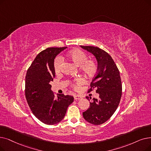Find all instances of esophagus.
Listing matches in <instances>:
<instances>
[{"label": "esophagus", "mask_w": 151, "mask_h": 151, "mask_svg": "<svg viewBox=\"0 0 151 151\" xmlns=\"http://www.w3.org/2000/svg\"><path fill=\"white\" fill-rule=\"evenodd\" d=\"M74 99H75V100H76V101L80 100V99H82V97H81V96H80V95H75V96H74Z\"/></svg>", "instance_id": "esophagus-1"}]
</instances>
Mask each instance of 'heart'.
<instances>
[{
	"mask_svg": "<svg viewBox=\"0 0 151 151\" xmlns=\"http://www.w3.org/2000/svg\"><path fill=\"white\" fill-rule=\"evenodd\" d=\"M68 59L73 63L76 66H80V69L82 73L88 78L93 77L97 70V65L96 62L91 59H87L88 55L81 50L75 49L70 52L67 54ZM62 60L60 57L55 58L54 63V70L56 74L59 73L61 70ZM84 83L81 78H76L71 83V86L75 89H79L80 86Z\"/></svg>",
	"mask_w": 151,
	"mask_h": 151,
	"instance_id": "heart-1",
	"label": "heart"
}]
</instances>
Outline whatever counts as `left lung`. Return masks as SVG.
<instances>
[{"instance_id":"1","label":"left lung","mask_w":151,"mask_h":151,"mask_svg":"<svg viewBox=\"0 0 151 151\" xmlns=\"http://www.w3.org/2000/svg\"><path fill=\"white\" fill-rule=\"evenodd\" d=\"M83 49L93 54L97 61V72L92 80L88 92L96 89L99 99L93 98L89 108L83 113L89 123L99 125L107 121L119 106L122 94L120 72L112 58L104 50L93 46H83ZM86 99L90 101L89 97Z\"/></svg>"}]
</instances>
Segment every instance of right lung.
I'll return each mask as SVG.
<instances>
[{
	"label": "right lung",
	"mask_w": 151,
	"mask_h": 151,
	"mask_svg": "<svg viewBox=\"0 0 151 151\" xmlns=\"http://www.w3.org/2000/svg\"><path fill=\"white\" fill-rule=\"evenodd\" d=\"M66 48L49 47L41 51L26 75L25 96L28 106L37 119L46 124H55L62 121L68 107L74 101L73 96L63 94L55 98L50 84L55 76V58Z\"/></svg>",
	"instance_id": "right-lung-1"
}]
</instances>
